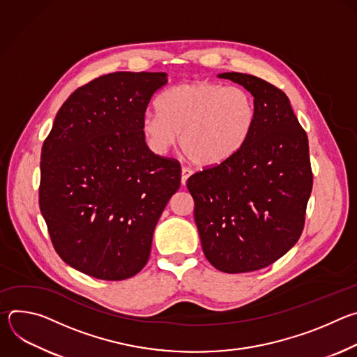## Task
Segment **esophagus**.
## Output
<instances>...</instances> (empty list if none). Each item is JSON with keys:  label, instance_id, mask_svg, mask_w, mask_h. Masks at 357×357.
Masks as SVG:
<instances>
[{"label": "esophagus", "instance_id": "obj_1", "mask_svg": "<svg viewBox=\"0 0 357 357\" xmlns=\"http://www.w3.org/2000/svg\"><path fill=\"white\" fill-rule=\"evenodd\" d=\"M190 175H192V171L189 168H182V185L186 183V181Z\"/></svg>", "mask_w": 357, "mask_h": 357}]
</instances>
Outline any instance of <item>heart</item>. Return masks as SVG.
<instances>
[{
  "instance_id": "heart-1",
  "label": "heart",
  "mask_w": 357,
  "mask_h": 357,
  "mask_svg": "<svg viewBox=\"0 0 357 357\" xmlns=\"http://www.w3.org/2000/svg\"><path fill=\"white\" fill-rule=\"evenodd\" d=\"M158 111L146 112L141 132L155 154L179 142L199 167H216L245 145L257 120L252 94L240 86L196 80L174 86L158 98Z\"/></svg>"
}]
</instances>
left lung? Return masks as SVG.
Returning a JSON list of instances; mask_svg holds the SVG:
<instances>
[{"label": "left lung", "instance_id": "1", "mask_svg": "<svg viewBox=\"0 0 357 357\" xmlns=\"http://www.w3.org/2000/svg\"><path fill=\"white\" fill-rule=\"evenodd\" d=\"M248 90L257 120L229 161L192 175L195 222L208 261L237 274L264 268L294 247L312 190L307 132L287 94L252 75H218Z\"/></svg>", "mask_w": 357, "mask_h": 357}]
</instances>
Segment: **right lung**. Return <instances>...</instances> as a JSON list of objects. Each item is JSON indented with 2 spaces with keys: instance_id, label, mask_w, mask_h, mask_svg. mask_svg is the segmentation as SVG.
<instances>
[{
  "instance_id": "add662e5",
  "label": "right lung",
  "mask_w": 357,
  "mask_h": 357,
  "mask_svg": "<svg viewBox=\"0 0 357 357\" xmlns=\"http://www.w3.org/2000/svg\"><path fill=\"white\" fill-rule=\"evenodd\" d=\"M164 72H116L79 87L58 112L40 154L39 208L59 257L90 277L139 273L181 165L141 132Z\"/></svg>"
}]
</instances>
